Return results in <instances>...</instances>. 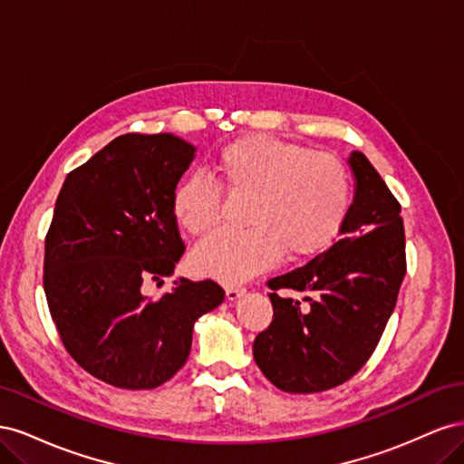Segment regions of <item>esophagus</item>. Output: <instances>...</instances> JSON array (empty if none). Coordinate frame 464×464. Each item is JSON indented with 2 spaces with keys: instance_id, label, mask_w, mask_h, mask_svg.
<instances>
[{
  "instance_id": "1",
  "label": "esophagus",
  "mask_w": 464,
  "mask_h": 464,
  "mask_svg": "<svg viewBox=\"0 0 464 464\" xmlns=\"http://www.w3.org/2000/svg\"><path fill=\"white\" fill-rule=\"evenodd\" d=\"M244 294H246V288L230 286V288H227V300H228V302H234V300H237V298H242Z\"/></svg>"
}]
</instances>
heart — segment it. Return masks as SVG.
<instances>
[{
  "mask_svg": "<svg viewBox=\"0 0 464 464\" xmlns=\"http://www.w3.org/2000/svg\"><path fill=\"white\" fill-rule=\"evenodd\" d=\"M215 181L193 174L178 181L172 215L189 236L215 230L222 217L220 188L247 199L242 232L208 236L189 257L191 269L240 283L278 259H310L341 232L353 198L348 168L331 152L271 135H246L213 159Z\"/></svg>",
  "mask_w": 464,
  "mask_h": 464,
  "instance_id": "1",
  "label": "heart"
}]
</instances>
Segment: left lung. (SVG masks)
<instances>
[{
	"label": "left lung",
	"mask_w": 464,
	"mask_h": 464,
	"mask_svg": "<svg viewBox=\"0 0 464 464\" xmlns=\"http://www.w3.org/2000/svg\"><path fill=\"white\" fill-rule=\"evenodd\" d=\"M354 201L341 237L298 269L266 280L273 321L254 341L263 375L286 392H321L370 360L395 310L406 273L401 203L372 162L354 150ZM278 289L311 294L306 305Z\"/></svg>",
	"instance_id": "1"
}]
</instances>
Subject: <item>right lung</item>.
Instances as JSON below:
<instances>
[{
  "label": "right lung",
  "mask_w": 464,
  "mask_h": 464,
  "mask_svg": "<svg viewBox=\"0 0 464 464\" xmlns=\"http://www.w3.org/2000/svg\"><path fill=\"white\" fill-rule=\"evenodd\" d=\"M195 147L172 133L116 137L67 174L46 234L44 292L65 350L118 389H154L191 350L193 323L224 302L215 280L143 294L184 256L172 193Z\"/></svg>",
  "instance_id": "right-lung-1"
}]
</instances>
